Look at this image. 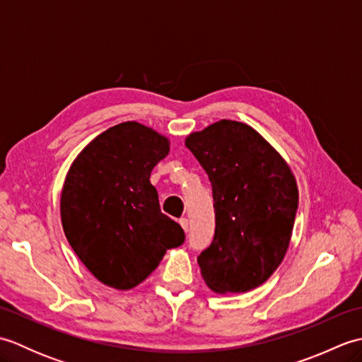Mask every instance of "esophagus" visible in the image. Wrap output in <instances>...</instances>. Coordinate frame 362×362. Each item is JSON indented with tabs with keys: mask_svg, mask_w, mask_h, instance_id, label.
<instances>
[{
	"mask_svg": "<svg viewBox=\"0 0 362 362\" xmlns=\"http://www.w3.org/2000/svg\"><path fill=\"white\" fill-rule=\"evenodd\" d=\"M179 224L182 226L183 230H185V232H188V219L187 218H180L179 219Z\"/></svg>",
	"mask_w": 362,
	"mask_h": 362,
	"instance_id": "34e87169",
	"label": "esophagus"
}]
</instances>
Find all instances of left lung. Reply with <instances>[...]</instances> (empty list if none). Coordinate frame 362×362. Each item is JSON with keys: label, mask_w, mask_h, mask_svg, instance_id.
Here are the masks:
<instances>
[{"label": "left lung", "mask_w": 362, "mask_h": 362, "mask_svg": "<svg viewBox=\"0 0 362 362\" xmlns=\"http://www.w3.org/2000/svg\"><path fill=\"white\" fill-rule=\"evenodd\" d=\"M209 174L216 228L197 257L206 286L219 294L258 288L288 250L298 189L286 161L244 122L221 119L187 136Z\"/></svg>", "instance_id": "left-lung-1"}]
</instances>
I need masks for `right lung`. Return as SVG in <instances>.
<instances>
[{
  "instance_id": "1",
  "label": "right lung",
  "mask_w": 362,
  "mask_h": 362,
  "mask_svg": "<svg viewBox=\"0 0 362 362\" xmlns=\"http://www.w3.org/2000/svg\"><path fill=\"white\" fill-rule=\"evenodd\" d=\"M169 153L168 138L136 121L107 129L82 149L60 196L68 243L96 279L135 288L185 233L161 213L149 177Z\"/></svg>"
}]
</instances>
